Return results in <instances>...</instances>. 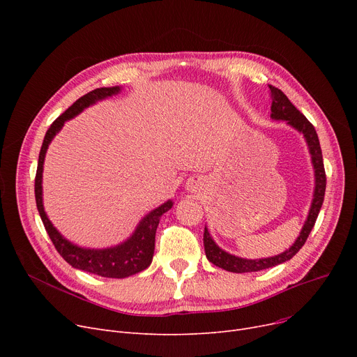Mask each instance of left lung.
<instances>
[{"instance_id":"8db88e82","label":"left lung","mask_w":357,"mask_h":357,"mask_svg":"<svg viewBox=\"0 0 357 357\" xmlns=\"http://www.w3.org/2000/svg\"><path fill=\"white\" fill-rule=\"evenodd\" d=\"M271 89V98H272V107H271V119L276 121H287L288 126H291L298 133H301L305 139V143L308 146V152L311 155V163L314 167V194L311 207L307 215V220L301 229V233L294 241V245L287 249L285 252L271 256V257H261V259H245L238 257L236 255H231L226 250H222L217 243L213 240L208 229H204V249L207 259L214 264L215 266L234 272V273H245V272H257L264 271L268 268H273L276 265L284 264V261L292 259L299 249L304 246V243L308 238V234L311 233L315 220L318 217V213L321 210V205L324 201V192H326V172H324V163H323V153L320 142H318L317 131L314 126L305 119L301 111L296 109V107L288 100L285 93L275 88L269 86Z\"/></svg>"}]
</instances>
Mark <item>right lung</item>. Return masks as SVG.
I'll list each match as a JSON object with an SVG mask.
<instances>
[{"label": "right lung", "mask_w": 357, "mask_h": 357, "mask_svg": "<svg viewBox=\"0 0 357 357\" xmlns=\"http://www.w3.org/2000/svg\"><path fill=\"white\" fill-rule=\"evenodd\" d=\"M121 92V86H111V88H97L84 97H81L78 101H75L62 116L56 119L50 128L46 131V136L39 153V163H37V172L34 179V195H36V204L37 210H39L40 218L43 221V226L53 241L56 250L68 261V264L75 268L81 269L84 272H89L104 278H128L131 275H136L146 268L150 266L155 253V236L156 229L159 226L160 217L174 207V201L167 199L158 208L152 210L149 214H146L136 226L135 231L131 233L128 238L121 241L120 245L104 248V249H91V248H81L78 245H73L66 237H63L58 229H56L52 221L49 220L45 205H43V165L46 152L49 149V144L54 139V136L62 130L63 124L68 120H72L77 117L81 112L97 104L98 101L107 100L112 96H117Z\"/></svg>", "instance_id": "1"}]
</instances>
